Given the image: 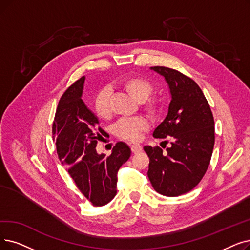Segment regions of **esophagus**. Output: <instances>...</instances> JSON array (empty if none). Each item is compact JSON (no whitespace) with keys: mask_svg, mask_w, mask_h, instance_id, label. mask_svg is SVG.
Masks as SVG:
<instances>
[{"mask_svg":"<svg viewBox=\"0 0 250 250\" xmlns=\"http://www.w3.org/2000/svg\"><path fill=\"white\" fill-rule=\"evenodd\" d=\"M131 149H132L133 153H139V152L142 151L143 148H142V146H141V145L135 144V145H132V146H131Z\"/></svg>","mask_w":250,"mask_h":250,"instance_id":"obj_1","label":"esophagus"}]
</instances>
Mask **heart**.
I'll return each mask as SVG.
<instances>
[{
    "label": "heart",
    "mask_w": 250,
    "mask_h": 250,
    "mask_svg": "<svg viewBox=\"0 0 250 250\" xmlns=\"http://www.w3.org/2000/svg\"><path fill=\"white\" fill-rule=\"evenodd\" d=\"M124 85L127 93L138 101H143L145 109L149 112H154L158 102L155 98H150L153 91V85L146 79L133 77L125 81ZM110 95L109 86H104L95 97L94 107L100 117H107L110 113ZM149 124L144 117H125L119 119L114 126V132L119 137L129 141H137L142 132L146 131Z\"/></svg>",
    "instance_id": "obj_1"
}]
</instances>
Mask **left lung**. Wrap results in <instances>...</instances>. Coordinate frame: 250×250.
Wrapping results in <instances>:
<instances>
[{
	"instance_id": "8db88e82",
	"label": "left lung",
	"mask_w": 250,
	"mask_h": 250,
	"mask_svg": "<svg viewBox=\"0 0 250 250\" xmlns=\"http://www.w3.org/2000/svg\"><path fill=\"white\" fill-rule=\"evenodd\" d=\"M165 78L171 100L168 112L153 132L154 138L171 137L167 154L158 146H145L148 178L165 196H179L198 185L209 166L214 146V121L199 85L178 70L151 67Z\"/></svg>"
}]
</instances>
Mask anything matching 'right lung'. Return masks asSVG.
<instances>
[{
	"instance_id": "1",
	"label": "right lung",
	"mask_w": 250,
	"mask_h": 250,
	"mask_svg": "<svg viewBox=\"0 0 250 250\" xmlns=\"http://www.w3.org/2000/svg\"><path fill=\"white\" fill-rule=\"evenodd\" d=\"M84 80H78L62 95L52 134L59 160L79 190L94 206H103L116 195L117 171L131 156V149L118 142L111 155L97 153V142L105 132L82 99Z\"/></svg>"
}]
</instances>
